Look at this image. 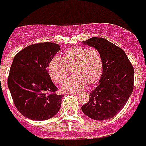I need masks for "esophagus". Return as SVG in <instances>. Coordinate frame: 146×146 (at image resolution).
I'll return each instance as SVG.
<instances>
[{"instance_id":"obj_1","label":"esophagus","mask_w":146,"mask_h":146,"mask_svg":"<svg viewBox=\"0 0 146 146\" xmlns=\"http://www.w3.org/2000/svg\"><path fill=\"white\" fill-rule=\"evenodd\" d=\"M68 94H70V95H77V92H69Z\"/></svg>"}]
</instances>
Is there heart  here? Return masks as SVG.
Returning <instances> with one entry per match:
<instances>
[{"label":"heart","mask_w":146,"mask_h":146,"mask_svg":"<svg viewBox=\"0 0 146 146\" xmlns=\"http://www.w3.org/2000/svg\"><path fill=\"white\" fill-rule=\"evenodd\" d=\"M70 70L73 76L63 84V91H78L83 88L86 83H96L103 71V60L100 52L93 48L73 47L64 53L62 58L54 57L49 63V74L57 84L66 80Z\"/></svg>","instance_id":"1"}]
</instances>
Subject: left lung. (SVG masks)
Instances as JSON below:
<instances>
[{
	"mask_svg": "<svg viewBox=\"0 0 146 146\" xmlns=\"http://www.w3.org/2000/svg\"><path fill=\"white\" fill-rule=\"evenodd\" d=\"M82 43L100 52L103 73L97 87L91 92L89 100L81 110L94 120H107L123 108L133 92V66L125 52L106 38L93 37Z\"/></svg>",
	"mask_w": 146,
	"mask_h": 146,
	"instance_id": "1",
	"label": "left lung"
}]
</instances>
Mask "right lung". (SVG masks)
<instances>
[{
  "label": "right lung",
  "mask_w": 146,
  "mask_h": 146,
  "mask_svg": "<svg viewBox=\"0 0 146 146\" xmlns=\"http://www.w3.org/2000/svg\"><path fill=\"white\" fill-rule=\"evenodd\" d=\"M60 50L54 42L30 45L13 59L8 87L17 110L26 118L42 121L58 112L64 96L49 75V63Z\"/></svg>",
  "instance_id": "1"
}]
</instances>
